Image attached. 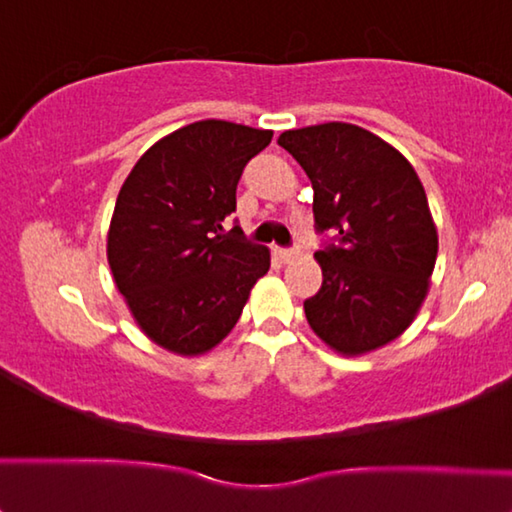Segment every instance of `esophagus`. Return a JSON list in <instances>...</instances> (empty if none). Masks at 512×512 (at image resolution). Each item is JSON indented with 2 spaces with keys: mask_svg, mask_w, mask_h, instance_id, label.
<instances>
[{
  "mask_svg": "<svg viewBox=\"0 0 512 512\" xmlns=\"http://www.w3.org/2000/svg\"><path fill=\"white\" fill-rule=\"evenodd\" d=\"M275 255L281 259V262H290V259L297 257V248H281V246H275Z\"/></svg>",
  "mask_w": 512,
  "mask_h": 512,
  "instance_id": "obj_1",
  "label": "esophagus"
}]
</instances>
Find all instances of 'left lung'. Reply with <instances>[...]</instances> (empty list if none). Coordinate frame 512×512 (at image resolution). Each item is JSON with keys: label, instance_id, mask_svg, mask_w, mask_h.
I'll use <instances>...</instances> for the list:
<instances>
[{"label": "left lung", "instance_id": "1", "mask_svg": "<svg viewBox=\"0 0 512 512\" xmlns=\"http://www.w3.org/2000/svg\"><path fill=\"white\" fill-rule=\"evenodd\" d=\"M277 143L308 173L323 284L303 301L310 328L356 356L405 332L429 290L438 233L409 160L363 127L290 129Z\"/></svg>", "mask_w": 512, "mask_h": 512}]
</instances>
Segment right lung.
<instances>
[{"label":"right lung","mask_w":512,"mask_h":512,"mask_svg":"<svg viewBox=\"0 0 512 512\" xmlns=\"http://www.w3.org/2000/svg\"><path fill=\"white\" fill-rule=\"evenodd\" d=\"M273 132L198 121L149 147L116 198L107 262L140 328L182 356L209 352L235 328L270 253L222 222L246 162Z\"/></svg>","instance_id":"obj_1"}]
</instances>
